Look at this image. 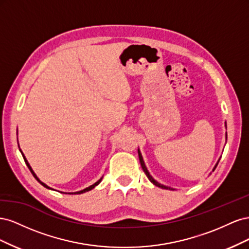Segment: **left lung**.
<instances>
[{
    "mask_svg": "<svg viewBox=\"0 0 249 249\" xmlns=\"http://www.w3.org/2000/svg\"><path fill=\"white\" fill-rule=\"evenodd\" d=\"M225 127H227V123H225ZM225 138H228V135H227V133H225ZM138 156H139V161H140V164H141V167H142V169H143V171L145 172V175H146V177H147V178L150 180V182H152L155 186H157V187H160V188H162V189H169V190H175L173 189V188H170V187H168V186H165V185H162V184H160L159 182H157V180L150 176V173H149V171L147 170V168H146V166H145V163H144V161H143V157H142V155H141V153H140V150H139V148H138ZM220 160V159H219ZM219 160L217 161V163H216V165L214 166V168H213V170L212 171H214L215 170V168H216V166L218 165V162H219ZM211 175V173H210Z\"/></svg>",
    "mask_w": 249,
    "mask_h": 249,
    "instance_id": "1",
    "label": "left lung"
}]
</instances>
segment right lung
<instances>
[{
  "instance_id": "1",
  "label": "right lung",
  "mask_w": 249,
  "mask_h": 249,
  "mask_svg": "<svg viewBox=\"0 0 249 249\" xmlns=\"http://www.w3.org/2000/svg\"><path fill=\"white\" fill-rule=\"evenodd\" d=\"M18 147H19V145H18ZM19 150H20V153H21V155H22V158H24V160H25V162H26V164H27V166H28V168L30 169V171H31L32 172V175H33V177L37 179V180H38V182L43 186V187H46V188H48V189H51V190H54V189H53V188H51V187H49L47 184H44L43 182H41V180L38 178V177H37L36 176V173L33 171V169H32V167L31 166H30V164H29V162H28V160L26 159V157H25V155H24V153H22L21 152V149L19 148ZM102 179H103V177L99 179V180H97V182H95L94 184H92V185H90L89 187H87V188H85V189H83V190H80V191H77V192H61V193H65V194H82V193H85V192H88V191H90V190H92L93 189V188L95 187V186H97V185H99L101 182H102Z\"/></svg>"
}]
</instances>
